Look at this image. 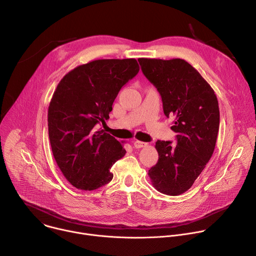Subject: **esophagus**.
I'll use <instances>...</instances> for the list:
<instances>
[{
	"mask_svg": "<svg viewBox=\"0 0 256 256\" xmlns=\"http://www.w3.org/2000/svg\"><path fill=\"white\" fill-rule=\"evenodd\" d=\"M148 144L147 142H140V140H134V147L136 149H140V148H142V147H146Z\"/></svg>",
	"mask_w": 256,
	"mask_h": 256,
	"instance_id": "esophagus-1",
	"label": "esophagus"
}]
</instances>
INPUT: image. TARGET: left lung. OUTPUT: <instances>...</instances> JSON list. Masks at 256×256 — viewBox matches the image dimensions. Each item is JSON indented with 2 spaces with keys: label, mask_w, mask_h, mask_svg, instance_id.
Here are the masks:
<instances>
[{
  "label": "left lung",
  "mask_w": 256,
  "mask_h": 256,
  "mask_svg": "<svg viewBox=\"0 0 256 256\" xmlns=\"http://www.w3.org/2000/svg\"><path fill=\"white\" fill-rule=\"evenodd\" d=\"M142 74L161 95L164 114L175 120L176 144L157 140L159 160L149 170L161 194L179 196L190 190L210 159L220 126L216 96L208 83L181 58H138Z\"/></svg>",
  "instance_id": "left-lung-1"
}]
</instances>
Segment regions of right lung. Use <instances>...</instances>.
Segmentation results:
<instances>
[{
    "mask_svg": "<svg viewBox=\"0 0 256 256\" xmlns=\"http://www.w3.org/2000/svg\"><path fill=\"white\" fill-rule=\"evenodd\" d=\"M138 70L134 58L97 60L58 83L48 106V136L58 166L76 188L94 190L114 178L110 168L126 150L96 126L109 118L120 90Z\"/></svg>",
    "mask_w": 256,
    "mask_h": 256,
    "instance_id": "right-lung-1",
    "label": "right lung"
}]
</instances>
